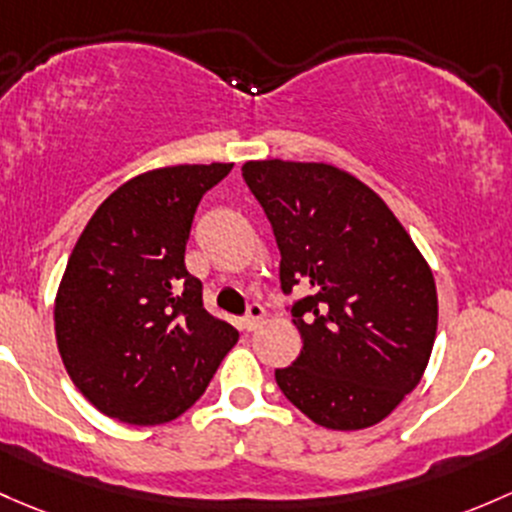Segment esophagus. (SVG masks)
<instances>
[{
    "mask_svg": "<svg viewBox=\"0 0 512 512\" xmlns=\"http://www.w3.org/2000/svg\"><path fill=\"white\" fill-rule=\"evenodd\" d=\"M265 309H262V304H250L247 306V314L242 316V328H245V331H255L257 326L262 324V321H265Z\"/></svg>",
    "mask_w": 512,
    "mask_h": 512,
    "instance_id": "34e87169",
    "label": "esophagus"
}]
</instances>
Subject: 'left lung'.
Wrapping results in <instances>:
<instances>
[{
	"label": "left lung",
	"mask_w": 512,
	"mask_h": 512,
	"mask_svg": "<svg viewBox=\"0 0 512 512\" xmlns=\"http://www.w3.org/2000/svg\"><path fill=\"white\" fill-rule=\"evenodd\" d=\"M242 179L272 225L282 292L309 287L287 306L304 346L274 370L279 390L321 427H373L429 363L432 270L383 198L336 166L247 161Z\"/></svg>",
	"instance_id": "left-lung-1"
}]
</instances>
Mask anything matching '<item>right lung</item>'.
I'll return each instance as SVG.
<instances>
[{
    "label": "right lung",
    "instance_id": "obj_1",
    "mask_svg": "<svg viewBox=\"0 0 512 512\" xmlns=\"http://www.w3.org/2000/svg\"><path fill=\"white\" fill-rule=\"evenodd\" d=\"M233 164L154 169L102 201L75 242L53 309L68 375L102 414L164 424L184 414L238 343L203 309L184 265L203 193Z\"/></svg>",
    "mask_w": 512,
    "mask_h": 512
}]
</instances>
